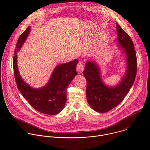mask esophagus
<instances>
[{
	"instance_id": "obj_1",
	"label": "esophagus",
	"mask_w": 150,
	"mask_h": 150,
	"mask_svg": "<svg viewBox=\"0 0 150 150\" xmlns=\"http://www.w3.org/2000/svg\"><path fill=\"white\" fill-rule=\"evenodd\" d=\"M84 69V66L82 63H79L76 67V71L79 74H82Z\"/></svg>"
}]
</instances>
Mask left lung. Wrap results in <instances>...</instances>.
Instances as JSON below:
<instances>
[{
	"instance_id": "8db88e82",
	"label": "left lung",
	"mask_w": 150,
	"mask_h": 150,
	"mask_svg": "<svg viewBox=\"0 0 150 150\" xmlns=\"http://www.w3.org/2000/svg\"><path fill=\"white\" fill-rule=\"evenodd\" d=\"M117 46L126 58V72L120 82L109 87L102 81L100 69L94 60H87L83 72L87 80V100L91 108L98 113H105L115 108L124 99L134 82L137 60L134 45L130 37L116 23Z\"/></svg>"
}]
</instances>
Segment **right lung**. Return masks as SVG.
Masks as SVG:
<instances>
[{
    "label": "right lung",
    "instance_id": "right-lung-1",
    "mask_svg": "<svg viewBox=\"0 0 150 150\" xmlns=\"http://www.w3.org/2000/svg\"><path fill=\"white\" fill-rule=\"evenodd\" d=\"M31 30L28 27L19 36L13 58V67L17 87L23 96L38 112L49 115L60 113L67 102V88L77 75L78 60L60 64L54 69L47 83L40 88H34L20 76L17 67V52L21 49Z\"/></svg>",
    "mask_w": 150,
    "mask_h": 150
}]
</instances>
